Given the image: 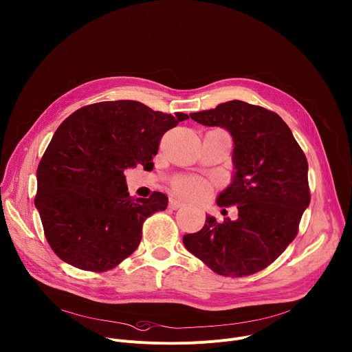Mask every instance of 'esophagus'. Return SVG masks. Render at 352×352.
<instances>
[{"mask_svg":"<svg viewBox=\"0 0 352 352\" xmlns=\"http://www.w3.org/2000/svg\"><path fill=\"white\" fill-rule=\"evenodd\" d=\"M182 206V202L181 201H178V199H175V198H170L168 199V208H171V209H178V208H181Z\"/></svg>","mask_w":352,"mask_h":352,"instance_id":"obj_1","label":"esophagus"}]
</instances>
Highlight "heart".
<instances>
[{
	"label": "heart",
	"instance_id": "heart-1",
	"mask_svg": "<svg viewBox=\"0 0 352 352\" xmlns=\"http://www.w3.org/2000/svg\"><path fill=\"white\" fill-rule=\"evenodd\" d=\"M173 188L177 194L185 198H205L209 194V185L201 178L184 177L173 182Z\"/></svg>",
	"mask_w": 352,
	"mask_h": 352
}]
</instances>
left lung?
<instances>
[{
	"instance_id": "8db88e82",
	"label": "left lung",
	"mask_w": 352,
	"mask_h": 352,
	"mask_svg": "<svg viewBox=\"0 0 352 352\" xmlns=\"http://www.w3.org/2000/svg\"><path fill=\"white\" fill-rule=\"evenodd\" d=\"M189 116L233 138L236 171L216 204L236 205L239 217L219 223L206 216L184 245L223 276L263 271L294 241L310 204L306 155L282 118L263 107L234 100Z\"/></svg>"
}]
</instances>
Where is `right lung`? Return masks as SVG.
Listing matches in <instances>:
<instances>
[{"instance_id": "1", "label": "right lung", "mask_w": 352, "mask_h": 352, "mask_svg": "<svg viewBox=\"0 0 352 352\" xmlns=\"http://www.w3.org/2000/svg\"><path fill=\"white\" fill-rule=\"evenodd\" d=\"M188 118L138 101H105L77 109L57 127L38 167L35 206L60 260L104 272L139 247L144 220L166 210L168 198H132L123 171L153 168L163 135Z\"/></svg>"}]
</instances>
